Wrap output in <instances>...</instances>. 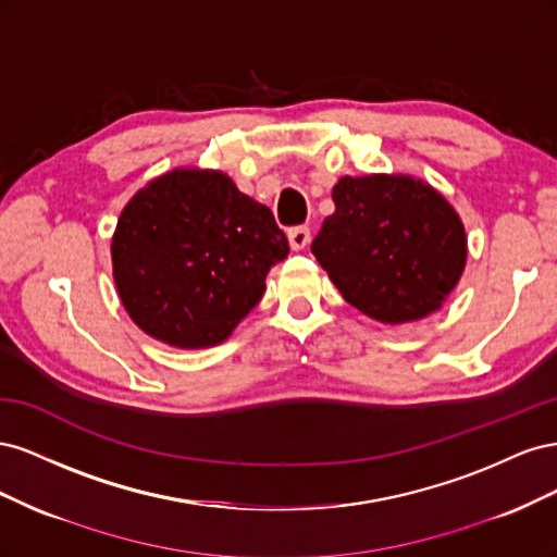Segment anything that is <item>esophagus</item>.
Instances as JSON below:
<instances>
[{
	"instance_id": "1",
	"label": "esophagus",
	"mask_w": 557,
	"mask_h": 557,
	"mask_svg": "<svg viewBox=\"0 0 557 557\" xmlns=\"http://www.w3.org/2000/svg\"><path fill=\"white\" fill-rule=\"evenodd\" d=\"M288 242H290V248H293V250L307 248V246H309V242H311V232H309V227H293V230L288 232Z\"/></svg>"
}]
</instances>
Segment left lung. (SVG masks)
<instances>
[{
  "instance_id": "obj_1",
  "label": "left lung",
  "mask_w": 557,
  "mask_h": 557,
  "mask_svg": "<svg viewBox=\"0 0 557 557\" xmlns=\"http://www.w3.org/2000/svg\"><path fill=\"white\" fill-rule=\"evenodd\" d=\"M334 213L311 244L348 305L381 323L442 309L467 262L460 215L425 181L404 174L344 176Z\"/></svg>"
}]
</instances>
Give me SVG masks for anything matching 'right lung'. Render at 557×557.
<instances>
[{
    "mask_svg": "<svg viewBox=\"0 0 557 557\" xmlns=\"http://www.w3.org/2000/svg\"><path fill=\"white\" fill-rule=\"evenodd\" d=\"M274 213L223 172L174 170L123 209L111 242L113 281L129 318L174 348L225 342L288 256Z\"/></svg>",
    "mask_w": 557,
    "mask_h": 557,
    "instance_id": "right-lung-1",
    "label": "right lung"
}]
</instances>
